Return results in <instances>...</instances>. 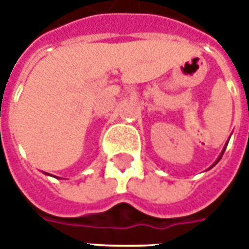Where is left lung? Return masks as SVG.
<instances>
[{
	"mask_svg": "<svg viewBox=\"0 0 249 249\" xmlns=\"http://www.w3.org/2000/svg\"><path fill=\"white\" fill-rule=\"evenodd\" d=\"M226 149V148H225ZM225 149H223V151H222V154H220V157H219V159L222 158V155H223V152H225ZM219 159H217V160H216V162H219Z\"/></svg>",
	"mask_w": 249,
	"mask_h": 249,
	"instance_id": "8db88e82",
	"label": "left lung"
}]
</instances>
